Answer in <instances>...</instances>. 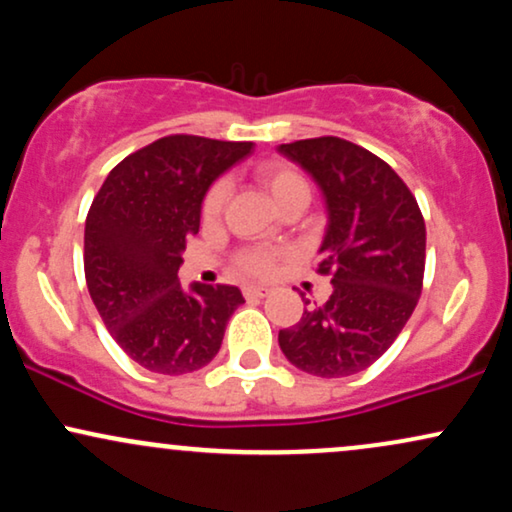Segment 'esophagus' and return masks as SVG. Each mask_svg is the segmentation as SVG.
Listing matches in <instances>:
<instances>
[{
  "label": "esophagus",
  "mask_w": 512,
  "mask_h": 512,
  "mask_svg": "<svg viewBox=\"0 0 512 512\" xmlns=\"http://www.w3.org/2000/svg\"><path fill=\"white\" fill-rule=\"evenodd\" d=\"M243 293H245V298H264V296H269V289L267 286H245Z\"/></svg>",
  "instance_id": "esophagus-1"
}]
</instances>
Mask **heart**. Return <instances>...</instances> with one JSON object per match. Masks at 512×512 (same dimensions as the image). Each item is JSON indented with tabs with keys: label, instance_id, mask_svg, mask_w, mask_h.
<instances>
[{
	"label": "heart",
	"instance_id": "heart-1",
	"mask_svg": "<svg viewBox=\"0 0 512 512\" xmlns=\"http://www.w3.org/2000/svg\"><path fill=\"white\" fill-rule=\"evenodd\" d=\"M257 180H260V185L269 192V195H272V199L279 204V207H284V204L291 202V199L310 197L308 180H305L296 168L286 166V163H262V166L257 168ZM226 199H228V182L226 180L214 182L202 202L204 219L207 221L219 219ZM274 262H276V252L267 248H248L238 255V269L250 276L272 274Z\"/></svg>",
	"mask_w": 512,
	"mask_h": 512
}]
</instances>
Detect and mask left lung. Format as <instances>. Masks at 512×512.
Returning a JSON list of instances; mask_svg holds the SVG:
<instances>
[{"label": "left lung", "instance_id": "1", "mask_svg": "<svg viewBox=\"0 0 512 512\" xmlns=\"http://www.w3.org/2000/svg\"><path fill=\"white\" fill-rule=\"evenodd\" d=\"M313 175L327 202L317 274L332 296L303 310L279 346L296 368L344 378L373 366L404 330L424 289L426 223L416 197L383 158L339 137L281 144ZM310 303V301H305Z\"/></svg>", "mask_w": 512, "mask_h": 512}]
</instances>
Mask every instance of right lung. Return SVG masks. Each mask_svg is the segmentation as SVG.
I'll list each match as a JSON object with an SVG mask.
<instances>
[{
  "instance_id": "right-lung-1",
  "label": "right lung",
  "mask_w": 512,
  "mask_h": 512,
  "mask_svg": "<svg viewBox=\"0 0 512 512\" xmlns=\"http://www.w3.org/2000/svg\"><path fill=\"white\" fill-rule=\"evenodd\" d=\"M252 142L168 134L122 158L93 197L84 272L98 315L120 349L151 373L182 375L219 354L236 286L182 291L185 240L197 236L202 199Z\"/></svg>"
}]
</instances>
